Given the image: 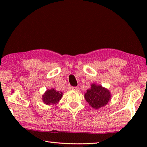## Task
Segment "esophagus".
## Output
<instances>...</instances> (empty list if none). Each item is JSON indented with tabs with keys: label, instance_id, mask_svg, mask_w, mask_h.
Returning a JSON list of instances; mask_svg holds the SVG:
<instances>
[{
	"label": "esophagus",
	"instance_id": "esophagus-1",
	"mask_svg": "<svg viewBox=\"0 0 147 147\" xmlns=\"http://www.w3.org/2000/svg\"><path fill=\"white\" fill-rule=\"evenodd\" d=\"M72 90H75V91H77V90H79V87L78 86H74V87H72Z\"/></svg>",
	"mask_w": 147,
	"mask_h": 147
}]
</instances>
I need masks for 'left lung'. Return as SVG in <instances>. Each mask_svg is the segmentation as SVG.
<instances>
[{
    "label": "left lung",
    "mask_w": 147,
    "mask_h": 147,
    "mask_svg": "<svg viewBox=\"0 0 147 147\" xmlns=\"http://www.w3.org/2000/svg\"><path fill=\"white\" fill-rule=\"evenodd\" d=\"M84 97L89 105L96 110L107 105L112 96L107 88L96 83H92L90 88L86 90Z\"/></svg>",
    "instance_id": "1"
}]
</instances>
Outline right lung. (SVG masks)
<instances>
[{"instance_id":"add662e5","label":"right lung","mask_w":147,"mask_h":147,"mask_svg":"<svg viewBox=\"0 0 147 147\" xmlns=\"http://www.w3.org/2000/svg\"><path fill=\"white\" fill-rule=\"evenodd\" d=\"M63 93L57 91L54 88L48 89L42 95V101L47 105H55L58 104L62 98Z\"/></svg>"}]
</instances>
